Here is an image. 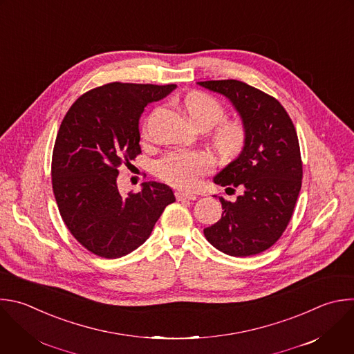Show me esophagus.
<instances>
[{
	"instance_id": "esophagus-1",
	"label": "esophagus",
	"mask_w": 354,
	"mask_h": 354,
	"mask_svg": "<svg viewBox=\"0 0 354 354\" xmlns=\"http://www.w3.org/2000/svg\"><path fill=\"white\" fill-rule=\"evenodd\" d=\"M175 197H176L178 201H183V200H196V198H197L196 194L187 193V192H180V190L175 192Z\"/></svg>"
}]
</instances>
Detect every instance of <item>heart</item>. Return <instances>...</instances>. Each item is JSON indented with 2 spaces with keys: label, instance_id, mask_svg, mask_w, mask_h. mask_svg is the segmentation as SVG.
<instances>
[{
  "label": "heart",
  "instance_id": "heart-1",
  "mask_svg": "<svg viewBox=\"0 0 354 354\" xmlns=\"http://www.w3.org/2000/svg\"><path fill=\"white\" fill-rule=\"evenodd\" d=\"M185 106L197 128L209 129L218 124L212 132V145L222 158L232 160L243 151L248 142L246 127L239 121L221 123L225 108L216 98L203 91H193L185 98ZM149 124L150 121L145 125V136L149 133ZM212 158L205 151H171L157 162V175L174 187L192 189L212 169Z\"/></svg>",
  "mask_w": 354,
  "mask_h": 354
}]
</instances>
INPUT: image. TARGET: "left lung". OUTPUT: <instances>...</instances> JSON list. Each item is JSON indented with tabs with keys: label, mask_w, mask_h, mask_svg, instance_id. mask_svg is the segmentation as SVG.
<instances>
[{
	"label": "left lung",
	"mask_w": 354,
	"mask_h": 354,
	"mask_svg": "<svg viewBox=\"0 0 354 354\" xmlns=\"http://www.w3.org/2000/svg\"><path fill=\"white\" fill-rule=\"evenodd\" d=\"M198 84L227 97L248 131L241 156L214 178L226 192L241 194L234 201L219 197L222 216L204 229V236L233 257L263 253L282 236L301 189L303 162L295 125L275 97L245 82Z\"/></svg>",
	"instance_id": "left-lung-1"
}]
</instances>
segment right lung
Wrapping results in <instances>:
<instances>
[{
    "label": "right lung",
    "mask_w": 354,
    "mask_h": 354,
    "mask_svg": "<svg viewBox=\"0 0 354 354\" xmlns=\"http://www.w3.org/2000/svg\"><path fill=\"white\" fill-rule=\"evenodd\" d=\"M175 87L106 83L82 94L64 116L53 150V192L72 236L98 257L120 259L136 250L175 201L164 183L145 182L128 196L116 186L118 168L142 153L139 118L145 106Z\"/></svg>",
    "instance_id": "add662e5"
}]
</instances>
